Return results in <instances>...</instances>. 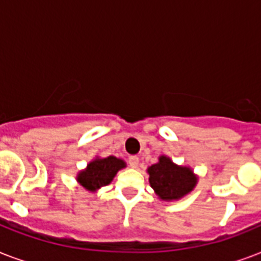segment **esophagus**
<instances>
[{
  "label": "esophagus",
  "instance_id": "obj_1",
  "mask_svg": "<svg viewBox=\"0 0 261 261\" xmlns=\"http://www.w3.org/2000/svg\"><path fill=\"white\" fill-rule=\"evenodd\" d=\"M128 164H130L131 168H138L139 159L137 157V155H131L130 159H128Z\"/></svg>",
  "mask_w": 261,
  "mask_h": 261
}]
</instances>
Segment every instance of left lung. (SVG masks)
Returning a JSON list of instances; mask_svg holds the SVG:
<instances>
[{"label":"left lung","instance_id":"obj_1","mask_svg":"<svg viewBox=\"0 0 261 261\" xmlns=\"http://www.w3.org/2000/svg\"><path fill=\"white\" fill-rule=\"evenodd\" d=\"M149 184L157 198L163 202L180 200L194 191L198 184V174L187 165L174 164L168 155H160L159 163L146 169Z\"/></svg>","mask_w":261,"mask_h":261}]
</instances>
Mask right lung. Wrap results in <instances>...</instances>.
<instances>
[{
  "mask_svg": "<svg viewBox=\"0 0 261 261\" xmlns=\"http://www.w3.org/2000/svg\"><path fill=\"white\" fill-rule=\"evenodd\" d=\"M124 160L118 159L115 155L110 157H96L87 165L85 169L80 171L75 176V180L80 186L87 191L96 192L101 187L108 186L120 169L126 168Z\"/></svg>",
  "mask_w": 261,
  "mask_h": 261,
  "instance_id": "add662e5",
  "label": "right lung"
}]
</instances>
